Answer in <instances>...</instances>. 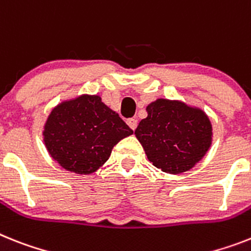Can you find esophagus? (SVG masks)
I'll return each mask as SVG.
<instances>
[{"label":"esophagus","mask_w":251,"mask_h":251,"mask_svg":"<svg viewBox=\"0 0 251 251\" xmlns=\"http://www.w3.org/2000/svg\"><path fill=\"white\" fill-rule=\"evenodd\" d=\"M126 122H127V125L130 126V129H131V130H135L136 129V125H138V120L129 119Z\"/></svg>","instance_id":"esophagus-1"}]
</instances>
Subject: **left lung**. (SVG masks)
Returning <instances> with one entry per match:
<instances>
[{
	"label": "left lung",
	"mask_w": 251,
	"mask_h": 251,
	"mask_svg": "<svg viewBox=\"0 0 251 251\" xmlns=\"http://www.w3.org/2000/svg\"><path fill=\"white\" fill-rule=\"evenodd\" d=\"M135 136L149 161L166 174L186 172L212 145V122L203 109L178 100L158 98L147 106Z\"/></svg>",
	"instance_id": "8db88e82"
}]
</instances>
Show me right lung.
<instances>
[{
	"label": "right lung",
	"instance_id": "add662e5",
	"mask_svg": "<svg viewBox=\"0 0 251 251\" xmlns=\"http://www.w3.org/2000/svg\"><path fill=\"white\" fill-rule=\"evenodd\" d=\"M97 94H81L54 106L43 126L48 153L66 171L90 175L102 167L120 140L132 134Z\"/></svg>",
	"mask_w": 251,
	"mask_h": 251
}]
</instances>
